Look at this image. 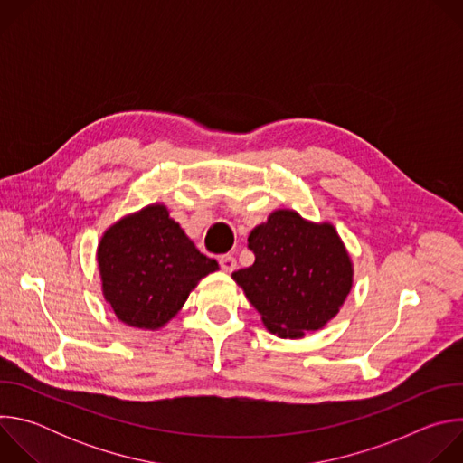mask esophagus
<instances>
[{"mask_svg": "<svg viewBox=\"0 0 463 463\" xmlns=\"http://www.w3.org/2000/svg\"><path fill=\"white\" fill-rule=\"evenodd\" d=\"M220 268H222L225 273H232V271L236 269V258L231 256V254L220 256Z\"/></svg>", "mask_w": 463, "mask_h": 463, "instance_id": "1", "label": "esophagus"}]
</instances>
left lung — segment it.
I'll list each match as a JSON object with an SVG mask.
<instances>
[{"label": "left lung", "instance_id": "obj_1", "mask_svg": "<svg viewBox=\"0 0 463 463\" xmlns=\"http://www.w3.org/2000/svg\"><path fill=\"white\" fill-rule=\"evenodd\" d=\"M250 268L232 273L263 326L280 339L322 329L354 286L352 258L332 223H313L279 209L247 238Z\"/></svg>", "mask_w": 463, "mask_h": 463}]
</instances>
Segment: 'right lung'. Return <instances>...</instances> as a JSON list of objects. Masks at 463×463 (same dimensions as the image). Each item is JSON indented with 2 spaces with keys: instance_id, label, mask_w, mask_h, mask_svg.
<instances>
[{
  "instance_id": "right-lung-1",
  "label": "right lung",
  "mask_w": 463,
  "mask_h": 463,
  "mask_svg": "<svg viewBox=\"0 0 463 463\" xmlns=\"http://www.w3.org/2000/svg\"><path fill=\"white\" fill-rule=\"evenodd\" d=\"M102 295L115 317L139 329H161L218 261L202 254L170 218L152 203L115 222L97 247Z\"/></svg>"
}]
</instances>
